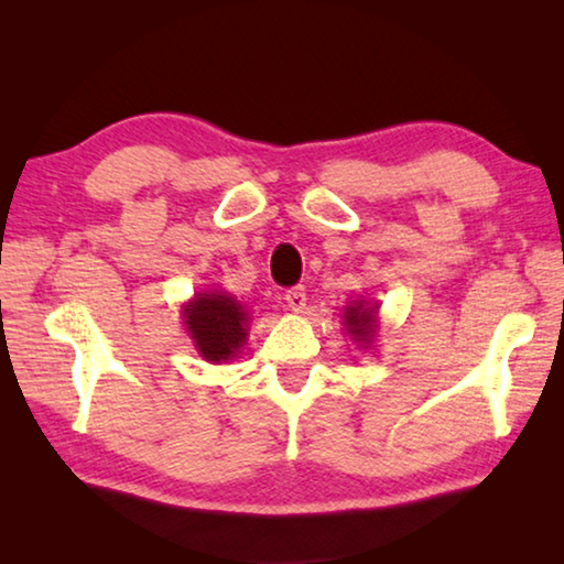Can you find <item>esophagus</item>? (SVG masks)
I'll use <instances>...</instances> for the list:
<instances>
[{"instance_id":"1","label":"esophagus","mask_w":564,"mask_h":564,"mask_svg":"<svg viewBox=\"0 0 564 564\" xmlns=\"http://www.w3.org/2000/svg\"><path fill=\"white\" fill-rule=\"evenodd\" d=\"M285 303H289L291 311H303L305 308V289H303V285H293V289L285 291Z\"/></svg>"}]
</instances>
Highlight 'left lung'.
Listing matches in <instances>:
<instances>
[{"instance_id":"obj_1","label":"left lung","mask_w":564,"mask_h":564,"mask_svg":"<svg viewBox=\"0 0 564 564\" xmlns=\"http://www.w3.org/2000/svg\"><path fill=\"white\" fill-rule=\"evenodd\" d=\"M346 326L356 340H368L376 333V308H366L362 303L348 305Z\"/></svg>"}]
</instances>
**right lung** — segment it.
Masks as SVG:
<instances>
[{"label": "right lung", "instance_id": "right-lung-1", "mask_svg": "<svg viewBox=\"0 0 564 564\" xmlns=\"http://www.w3.org/2000/svg\"><path fill=\"white\" fill-rule=\"evenodd\" d=\"M184 318L206 360H228L246 343L248 313L231 295L202 293L188 305Z\"/></svg>", "mask_w": 564, "mask_h": 564}]
</instances>
